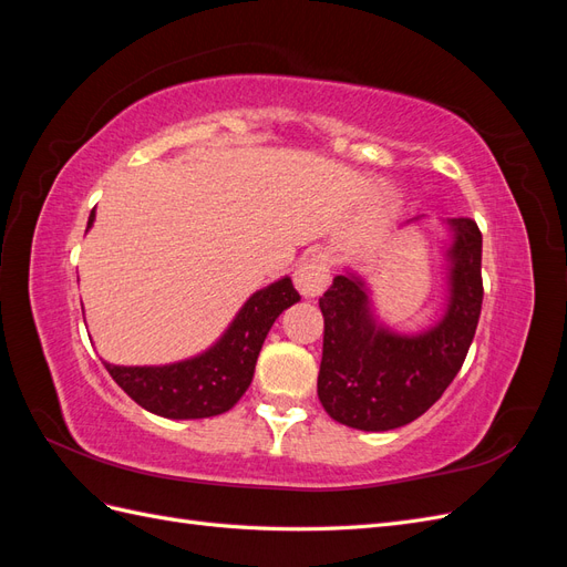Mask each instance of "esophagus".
I'll list each match as a JSON object with an SVG mask.
<instances>
[{
    "label": "esophagus",
    "mask_w": 567,
    "mask_h": 567,
    "mask_svg": "<svg viewBox=\"0 0 567 567\" xmlns=\"http://www.w3.org/2000/svg\"><path fill=\"white\" fill-rule=\"evenodd\" d=\"M331 262L326 255H312L296 269V288L305 298H317L321 290L329 286Z\"/></svg>",
    "instance_id": "34e87169"
}]
</instances>
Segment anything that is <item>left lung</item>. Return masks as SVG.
I'll use <instances>...</instances> for the list:
<instances>
[{
    "label": "left lung",
    "mask_w": 567,
    "mask_h": 567,
    "mask_svg": "<svg viewBox=\"0 0 567 567\" xmlns=\"http://www.w3.org/2000/svg\"><path fill=\"white\" fill-rule=\"evenodd\" d=\"M450 227V300L433 329L416 336L385 329L373 319L367 286L354 274H338L319 298L323 352L317 392L333 421L373 433L406 425L442 398L463 367L483 307V234L471 217H454Z\"/></svg>",
    "instance_id": "1"
}]
</instances>
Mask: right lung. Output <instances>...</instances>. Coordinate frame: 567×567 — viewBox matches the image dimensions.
I'll return each mask as SVG.
<instances>
[{"label": "right lung", "mask_w": 567, "mask_h": 567, "mask_svg": "<svg viewBox=\"0 0 567 567\" xmlns=\"http://www.w3.org/2000/svg\"><path fill=\"white\" fill-rule=\"evenodd\" d=\"M94 221L90 215L87 229ZM300 300L288 277L252 293L227 333L210 350L167 367L106 364L113 381L151 414L165 419H208L229 411L248 390L257 354L271 323Z\"/></svg>", "instance_id": "obj_1"}]
</instances>
